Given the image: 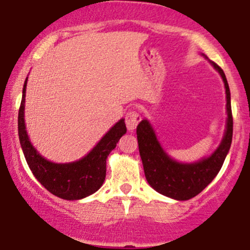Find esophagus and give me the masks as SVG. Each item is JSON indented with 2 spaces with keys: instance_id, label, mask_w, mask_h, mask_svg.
I'll use <instances>...</instances> for the list:
<instances>
[{
  "instance_id": "esophagus-1",
  "label": "esophagus",
  "mask_w": 250,
  "mask_h": 250,
  "mask_svg": "<svg viewBox=\"0 0 250 250\" xmlns=\"http://www.w3.org/2000/svg\"><path fill=\"white\" fill-rule=\"evenodd\" d=\"M140 121H142V116L137 111H129L125 115V125H127L128 130H130V132H133L137 128Z\"/></svg>"
}]
</instances>
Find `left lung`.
<instances>
[{
	"mask_svg": "<svg viewBox=\"0 0 250 250\" xmlns=\"http://www.w3.org/2000/svg\"><path fill=\"white\" fill-rule=\"evenodd\" d=\"M210 63L222 77L227 100V125L224 139L211 156L205 157L193 164L177 162L164 151L160 143L157 142V138L149 121L143 120L137 127L138 145H139L140 157H142L147 183L160 194L166 195L172 199H192L202 190H204L219 173L227 156V152L231 147L232 134H233L231 93H229L226 76L221 67L211 61Z\"/></svg>",
	"mask_w": 250,
	"mask_h": 250,
	"instance_id": "1",
	"label": "left lung"
}]
</instances>
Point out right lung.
Returning a JSON list of instances; mask_svg holds the SVG:
<instances>
[{
  "label": "right lung",
  "mask_w": 250,
  "mask_h": 250,
  "mask_svg": "<svg viewBox=\"0 0 250 250\" xmlns=\"http://www.w3.org/2000/svg\"><path fill=\"white\" fill-rule=\"evenodd\" d=\"M26 77L18 112V134L24 156L35 178L53 195L66 200H78L91 195L103 186L106 177V159L125 134V120H120L86 156L69 164H55L41 156L31 145L24 122Z\"/></svg>",
  "instance_id": "right-lung-1"
}]
</instances>
